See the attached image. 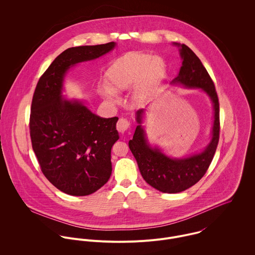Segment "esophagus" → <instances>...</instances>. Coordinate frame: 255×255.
<instances>
[{"instance_id": "1", "label": "esophagus", "mask_w": 255, "mask_h": 255, "mask_svg": "<svg viewBox=\"0 0 255 255\" xmlns=\"http://www.w3.org/2000/svg\"><path fill=\"white\" fill-rule=\"evenodd\" d=\"M129 128V122L128 120L125 119V118H120V120L117 123V129L121 132V133H125L127 131V129Z\"/></svg>"}]
</instances>
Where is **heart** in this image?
<instances>
[{"label":"heart","mask_w":255,"mask_h":255,"mask_svg":"<svg viewBox=\"0 0 255 255\" xmlns=\"http://www.w3.org/2000/svg\"><path fill=\"white\" fill-rule=\"evenodd\" d=\"M165 72L166 63L160 56L141 52L127 53L115 60L107 71L109 87L103 88V96L115 101L116 92L128 90L137 83L140 90H148L163 78Z\"/></svg>","instance_id":"b5f03b06"}]
</instances>
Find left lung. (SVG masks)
Wrapping results in <instances>:
<instances>
[{
    "label": "left lung",
    "mask_w": 255,
    "mask_h": 255,
    "mask_svg": "<svg viewBox=\"0 0 255 255\" xmlns=\"http://www.w3.org/2000/svg\"><path fill=\"white\" fill-rule=\"evenodd\" d=\"M179 48L182 67L178 75L171 81L187 89H200L211 100L213 107V124L210 141L200 152L189 156L174 158L167 155L158 145H152L142 126L145 109L136 112L137 126L128 146L133 154L140 174L149 185L165 193H178L198 182L206 173L212 162L219 142L218 96L214 83L203 67L199 58L186 45L174 42Z\"/></svg>",
    "instance_id": "left-lung-1"
}]
</instances>
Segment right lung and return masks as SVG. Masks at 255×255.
<instances>
[{
	"instance_id": "add662e5",
	"label": "right lung",
	"mask_w": 255,
	"mask_h": 255,
	"mask_svg": "<svg viewBox=\"0 0 255 255\" xmlns=\"http://www.w3.org/2000/svg\"><path fill=\"white\" fill-rule=\"evenodd\" d=\"M117 43L72 47L60 54L37 83L30 114L32 148L44 176L61 191L89 195L109 181L111 149L120 138L118 117L101 118L79 99L63 95L68 72L108 54Z\"/></svg>"
}]
</instances>
